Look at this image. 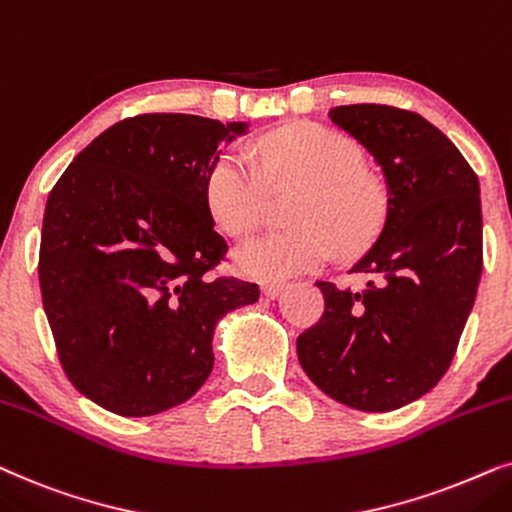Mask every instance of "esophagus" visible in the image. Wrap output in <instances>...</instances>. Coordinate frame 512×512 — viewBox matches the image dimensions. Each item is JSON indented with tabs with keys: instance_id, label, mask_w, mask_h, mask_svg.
Wrapping results in <instances>:
<instances>
[{
	"instance_id": "1",
	"label": "esophagus",
	"mask_w": 512,
	"mask_h": 512,
	"mask_svg": "<svg viewBox=\"0 0 512 512\" xmlns=\"http://www.w3.org/2000/svg\"><path fill=\"white\" fill-rule=\"evenodd\" d=\"M283 292V283H262V295L276 299Z\"/></svg>"
}]
</instances>
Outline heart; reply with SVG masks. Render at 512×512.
<instances>
[{"instance_id":"1","label":"heart","mask_w":512,"mask_h":512,"mask_svg":"<svg viewBox=\"0 0 512 512\" xmlns=\"http://www.w3.org/2000/svg\"><path fill=\"white\" fill-rule=\"evenodd\" d=\"M257 161L224 154L206 182V203L217 227L243 238L260 227L267 182H304L292 210L295 229L271 231L238 245L234 264L241 274L281 281L299 271L323 267L337 250L370 241L384 215V192L358 166L356 142L318 124H299L267 135L257 145Z\"/></svg>"}]
</instances>
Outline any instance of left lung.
Segmentation results:
<instances>
[{
    "mask_svg": "<svg viewBox=\"0 0 512 512\" xmlns=\"http://www.w3.org/2000/svg\"><path fill=\"white\" fill-rule=\"evenodd\" d=\"M327 117L384 173L386 220L351 271L360 292L318 281L323 318L297 337L302 370L360 412L410 405L442 379L482 274L480 182L454 142L417 112L332 107Z\"/></svg>",
    "mask_w": 512,
    "mask_h": 512,
    "instance_id": "8db88e82",
    "label": "left lung"
}]
</instances>
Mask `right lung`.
<instances>
[{"label": "right lung", "mask_w": 512, "mask_h": 512, "mask_svg": "<svg viewBox=\"0 0 512 512\" xmlns=\"http://www.w3.org/2000/svg\"><path fill=\"white\" fill-rule=\"evenodd\" d=\"M245 121L142 114L74 156L44 210L39 285L60 363L121 417L182 405L210 377L215 325L260 288L210 278L227 241L206 182Z\"/></svg>", "instance_id": "1"}]
</instances>
